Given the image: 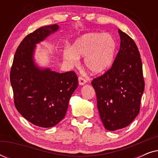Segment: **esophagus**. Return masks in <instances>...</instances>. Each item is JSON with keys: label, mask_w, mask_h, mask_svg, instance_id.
I'll list each match as a JSON object with an SVG mask.
<instances>
[{"label": "esophagus", "mask_w": 158, "mask_h": 158, "mask_svg": "<svg viewBox=\"0 0 158 158\" xmlns=\"http://www.w3.org/2000/svg\"><path fill=\"white\" fill-rule=\"evenodd\" d=\"M78 81H79V84L81 85H84V84H85L86 82H87V81H86L85 78H83V77H81V76H80L78 77Z\"/></svg>", "instance_id": "34e87169"}]
</instances>
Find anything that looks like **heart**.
<instances>
[{"instance_id": "b5f03b06", "label": "heart", "mask_w": 158, "mask_h": 158, "mask_svg": "<svg viewBox=\"0 0 158 158\" xmlns=\"http://www.w3.org/2000/svg\"><path fill=\"white\" fill-rule=\"evenodd\" d=\"M116 41L109 33H90L81 36L73 47H66L63 51L64 60L71 65L84 58V65L92 74L106 70L113 61L116 51Z\"/></svg>"}]
</instances>
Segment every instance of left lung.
I'll return each mask as SVG.
<instances>
[{
	"instance_id": "8db88e82",
	"label": "left lung",
	"mask_w": 158,
	"mask_h": 158,
	"mask_svg": "<svg viewBox=\"0 0 158 158\" xmlns=\"http://www.w3.org/2000/svg\"><path fill=\"white\" fill-rule=\"evenodd\" d=\"M120 49L111 68L92 81L103 126L114 131L130 124L139 113L144 89L142 60L134 40L118 29Z\"/></svg>"
}]
</instances>
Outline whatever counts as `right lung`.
<instances>
[{
	"label": "right lung",
	"mask_w": 158,
	"mask_h": 158,
	"mask_svg": "<svg viewBox=\"0 0 158 158\" xmlns=\"http://www.w3.org/2000/svg\"><path fill=\"white\" fill-rule=\"evenodd\" d=\"M59 29L57 24L40 27L19 45L10 69V81L17 111L36 126L52 127L64 117L70 98L78 85L74 71L58 73L41 70L34 64L36 44Z\"/></svg>",
	"instance_id": "1"
}]
</instances>
